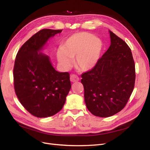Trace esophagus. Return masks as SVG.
<instances>
[{"instance_id":"esophagus-1","label":"esophagus","mask_w":150,"mask_h":150,"mask_svg":"<svg viewBox=\"0 0 150 150\" xmlns=\"http://www.w3.org/2000/svg\"><path fill=\"white\" fill-rule=\"evenodd\" d=\"M70 80L72 82H76L79 80V77L76 74H72L70 76Z\"/></svg>"}]
</instances>
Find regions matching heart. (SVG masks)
I'll list each match as a JSON object with an SVG mask.
<instances>
[{
  "instance_id": "heart-1",
  "label": "heart",
  "mask_w": 150,
  "mask_h": 150,
  "mask_svg": "<svg viewBox=\"0 0 150 150\" xmlns=\"http://www.w3.org/2000/svg\"><path fill=\"white\" fill-rule=\"evenodd\" d=\"M102 43L100 40L86 32L77 33L67 39L56 55L59 63L64 68L73 64L71 59L76 58V64L82 71L93 68L99 58Z\"/></svg>"
}]
</instances>
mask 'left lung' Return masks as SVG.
<instances>
[{
    "label": "left lung",
    "mask_w": 150,
    "mask_h": 150,
    "mask_svg": "<svg viewBox=\"0 0 150 150\" xmlns=\"http://www.w3.org/2000/svg\"><path fill=\"white\" fill-rule=\"evenodd\" d=\"M109 32L110 47L94 68L81 75L87 108L100 117L112 116L125 107L136 77L131 49L122 39Z\"/></svg>",
    "instance_id": "left-lung-1"
}]
</instances>
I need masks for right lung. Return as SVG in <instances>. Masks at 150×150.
Segmentation results:
<instances>
[{"mask_svg":"<svg viewBox=\"0 0 150 150\" xmlns=\"http://www.w3.org/2000/svg\"><path fill=\"white\" fill-rule=\"evenodd\" d=\"M62 30L43 29L20 48L13 67V86L20 102L38 118L55 115L63 108L71 87L69 74L59 73L50 58L39 51L50 38Z\"/></svg>","mask_w":150,"mask_h":150,"instance_id":"right-lung-1","label":"right lung"}]
</instances>
